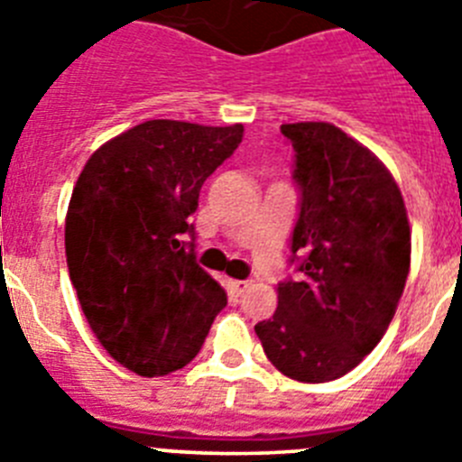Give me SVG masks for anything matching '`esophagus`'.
Returning a JSON list of instances; mask_svg holds the SVG:
<instances>
[{
  "instance_id": "1",
  "label": "esophagus",
  "mask_w": 462,
  "mask_h": 462,
  "mask_svg": "<svg viewBox=\"0 0 462 462\" xmlns=\"http://www.w3.org/2000/svg\"><path fill=\"white\" fill-rule=\"evenodd\" d=\"M250 287H252L250 280H231V291H234L236 296H243Z\"/></svg>"
}]
</instances>
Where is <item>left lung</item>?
I'll use <instances>...</instances> for the list:
<instances>
[{
	"instance_id": "1",
	"label": "left lung",
	"mask_w": 462,
	"mask_h": 462,
	"mask_svg": "<svg viewBox=\"0 0 462 462\" xmlns=\"http://www.w3.org/2000/svg\"><path fill=\"white\" fill-rule=\"evenodd\" d=\"M293 145L300 210L291 236L296 280L254 326L268 361L305 383L337 379L373 352L410 273L411 236L389 169L328 122L282 125Z\"/></svg>"
}]
</instances>
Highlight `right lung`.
<instances>
[{
  "label": "right lung",
  "mask_w": 462,
  "mask_h": 462,
  "mask_svg": "<svg viewBox=\"0 0 462 462\" xmlns=\"http://www.w3.org/2000/svg\"><path fill=\"white\" fill-rule=\"evenodd\" d=\"M243 132L148 120L104 143L73 187L69 277L97 340L141 377L187 365L226 305L224 289L196 263L189 215Z\"/></svg>",
  "instance_id": "obj_1"
}]
</instances>
